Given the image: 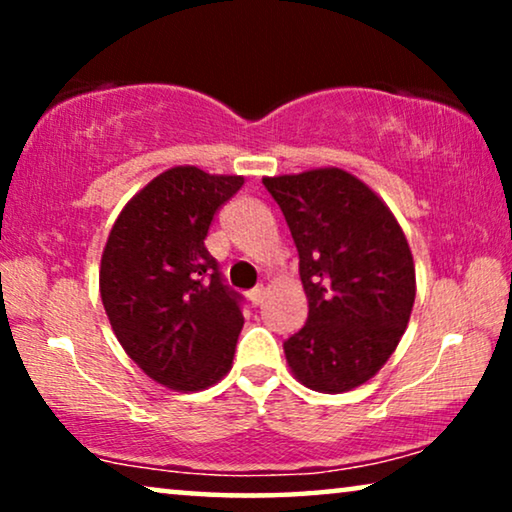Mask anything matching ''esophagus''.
Returning <instances> with one entry per match:
<instances>
[{
	"label": "esophagus",
	"instance_id": "1",
	"mask_svg": "<svg viewBox=\"0 0 512 512\" xmlns=\"http://www.w3.org/2000/svg\"><path fill=\"white\" fill-rule=\"evenodd\" d=\"M247 298H249L251 305L258 307V305L263 303V298H265V289H263V286H256V289H251V291L247 293Z\"/></svg>",
	"mask_w": 512,
	"mask_h": 512
}]
</instances>
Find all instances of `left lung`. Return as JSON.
<instances>
[{
	"instance_id": "left-lung-1",
	"label": "left lung",
	"mask_w": 512,
	"mask_h": 512,
	"mask_svg": "<svg viewBox=\"0 0 512 512\" xmlns=\"http://www.w3.org/2000/svg\"><path fill=\"white\" fill-rule=\"evenodd\" d=\"M298 249L307 324L284 342L305 387L340 394L380 370L415 303V265L401 226L370 188L324 167L265 177Z\"/></svg>"
}]
</instances>
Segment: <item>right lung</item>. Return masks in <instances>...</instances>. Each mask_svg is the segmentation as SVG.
Segmentation results:
<instances>
[{"label": "right lung", "instance_id": "add662e5", "mask_svg": "<svg viewBox=\"0 0 512 512\" xmlns=\"http://www.w3.org/2000/svg\"><path fill=\"white\" fill-rule=\"evenodd\" d=\"M242 177L172 167L132 198L102 254L100 293L118 342L151 380L205 389L233 366L242 296L205 247Z\"/></svg>", "mask_w": 512, "mask_h": 512}]
</instances>
